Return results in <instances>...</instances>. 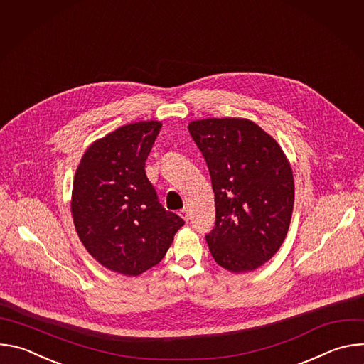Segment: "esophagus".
Returning a JSON list of instances; mask_svg holds the SVG:
<instances>
[{
	"mask_svg": "<svg viewBox=\"0 0 364 364\" xmlns=\"http://www.w3.org/2000/svg\"><path fill=\"white\" fill-rule=\"evenodd\" d=\"M178 215L186 220V222H188V219H190V215H188V209L187 207H183V209L178 212Z\"/></svg>",
	"mask_w": 364,
	"mask_h": 364,
	"instance_id": "obj_1",
	"label": "esophagus"
}]
</instances>
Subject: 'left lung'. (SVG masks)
Listing matches in <instances>:
<instances>
[{"instance_id": "left-lung-1", "label": "left lung", "mask_w": 364, "mask_h": 364, "mask_svg": "<svg viewBox=\"0 0 364 364\" xmlns=\"http://www.w3.org/2000/svg\"><path fill=\"white\" fill-rule=\"evenodd\" d=\"M188 131L209 167L216 222L205 235L228 271L264 265L282 245L294 209V177L278 142L247 119L210 118Z\"/></svg>"}]
</instances>
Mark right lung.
I'll return each mask as SVG.
<instances>
[{
    "label": "right lung",
    "mask_w": 364,
    "mask_h": 364,
    "mask_svg": "<svg viewBox=\"0 0 364 364\" xmlns=\"http://www.w3.org/2000/svg\"><path fill=\"white\" fill-rule=\"evenodd\" d=\"M157 121L118 128L93 142L76 170L72 215L86 250L105 268L136 277L157 265L184 220L166 210L145 174Z\"/></svg>",
    "instance_id": "obj_1"
}]
</instances>
